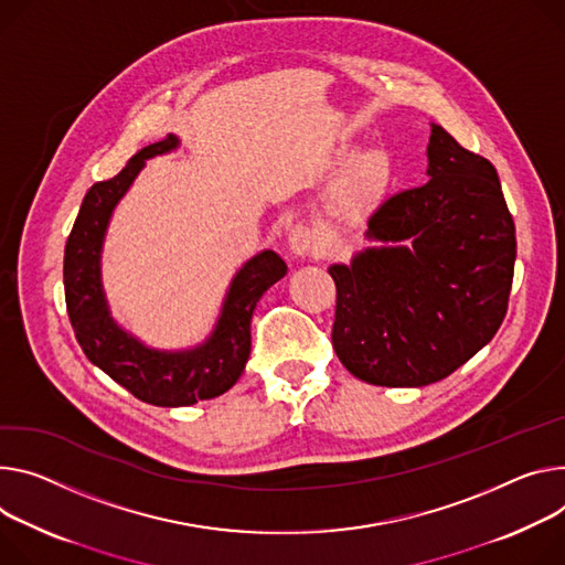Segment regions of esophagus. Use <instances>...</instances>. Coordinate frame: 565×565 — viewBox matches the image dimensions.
Instances as JSON below:
<instances>
[{"label":"esophagus","instance_id":"1","mask_svg":"<svg viewBox=\"0 0 565 565\" xmlns=\"http://www.w3.org/2000/svg\"><path fill=\"white\" fill-rule=\"evenodd\" d=\"M318 243H320V236L316 230L306 227V225H297L290 236H288V245H290V252L297 254V256H309L318 249Z\"/></svg>","mask_w":565,"mask_h":565}]
</instances>
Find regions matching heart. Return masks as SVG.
I'll return each mask as SVG.
<instances>
[{"mask_svg": "<svg viewBox=\"0 0 565 565\" xmlns=\"http://www.w3.org/2000/svg\"><path fill=\"white\" fill-rule=\"evenodd\" d=\"M387 178V162L381 156H372L361 162L353 171V175L344 182L340 189V202L349 210L363 207L365 202L372 200V195L381 189V184Z\"/></svg>", "mask_w": 565, "mask_h": 565, "instance_id": "heart-1", "label": "heart"}]
</instances>
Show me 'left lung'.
<instances>
[{
    "label": "left lung",
    "mask_w": 565,
    "mask_h": 565,
    "mask_svg": "<svg viewBox=\"0 0 565 565\" xmlns=\"http://www.w3.org/2000/svg\"><path fill=\"white\" fill-rule=\"evenodd\" d=\"M428 175L370 216L367 236L392 245L329 268L333 349L372 385L422 387L450 376L507 316L516 227L493 164L433 124Z\"/></svg>",
    "instance_id": "1"
}]
</instances>
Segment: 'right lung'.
<instances>
[{"label":"right lung","mask_w":565,"mask_h":565,"mask_svg":"<svg viewBox=\"0 0 565 565\" xmlns=\"http://www.w3.org/2000/svg\"><path fill=\"white\" fill-rule=\"evenodd\" d=\"M175 146L178 137L167 135L141 148L115 178L92 184L67 238L63 266L67 313L85 355L132 396L162 407L214 398L238 381L249 358V322L256 301L288 273L275 252L256 254L236 273L212 338L191 351L148 349L115 324L98 270L110 214L143 162Z\"/></svg>","instance_id":"add662e5"}]
</instances>
